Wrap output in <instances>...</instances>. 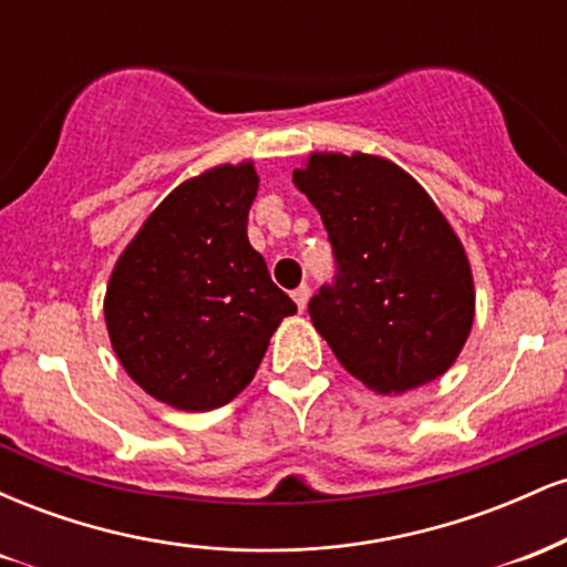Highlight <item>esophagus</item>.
I'll return each mask as SVG.
<instances>
[{
  "label": "esophagus",
  "mask_w": 567,
  "mask_h": 567,
  "mask_svg": "<svg viewBox=\"0 0 567 567\" xmlns=\"http://www.w3.org/2000/svg\"><path fill=\"white\" fill-rule=\"evenodd\" d=\"M292 301H296L298 311H303L306 303H309V285H301V288L292 290Z\"/></svg>",
  "instance_id": "esophagus-1"
}]
</instances>
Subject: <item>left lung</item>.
I'll list each match as a JSON object with an SVG mask.
<instances>
[{"instance_id": "8db88e82", "label": "left lung", "mask_w": 567, "mask_h": 567, "mask_svg": "<svg viewBox=\"0 0 567 567\" xmlns=\"http://www.w3.org/2000/svg\"><path fill=\"white\" fill-rule=\"evenodd\" d=\"M292 184L320 210L338 275L309 315L357 381L405 394L453 368L472 333L458 234L413 175L379 154L311 152Z\"/></svg>"}]
</instances>
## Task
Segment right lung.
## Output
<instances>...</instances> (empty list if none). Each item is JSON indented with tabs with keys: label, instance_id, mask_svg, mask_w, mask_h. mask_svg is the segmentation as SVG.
I'll use <instances>...</instances> for the list:
<instances>
[{
	"label": "right lung",
	"instance_id": "1",
	"mask_svg": "<svg viewBox=\"0 0 567 567\" xmlns=\"http://www.w3.org/2000/svg\"><path fill=\"white\" fill-rule=\"evenodd\" d=\"M250 159L175 186L116 258L103 298L109 341L146 394L186 413L231 402L296 303L247 239Z\"/></svg>",
	"mask_w": 567,
	"mask_h": 567
}]
</instances>
